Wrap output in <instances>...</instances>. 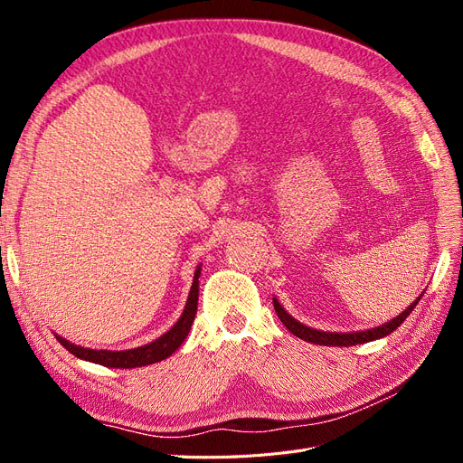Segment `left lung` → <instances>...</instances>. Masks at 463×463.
<instances>
[{
  "label": "left lung",
  "mask_w": 463,
  "mask_h": 463,
  "mask_svg": "<svg viewBox=\"0 0 463 463\" xmlns=\"http://www.w3.org/2000/svg\"><path fill=\"white\" fill-rule=\"evenodd\" d=\"M425 293V291H423ZM421 293V296H423ZM421 296H419L408 309L402 311L398 317H394L392 320H388L386 325H381L376 328H371V330H363V332H347V334H338V332H322V330H315V328H309L301 325L299 320L293 318L282 305L278 303V299L274 298V309L279 317V320L284 322V326L293 334L298 335V338L305 340V342H311V344H318V345H340V347H347V345H357V344H367V342H373V340H378V338H384V335L394 332L402 322L410 317V313L415 309V305L419 303V299H421Z\"/></svg>",
  "instance_id": "8db88e82"
}]
</instances>
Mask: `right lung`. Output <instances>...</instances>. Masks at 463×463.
Here are the masks:
<instances>
[{
	"label": "right lung",
	"mask_w": 463,
	"mask_h": 463,
	"mask_svg": "<svg viewBox=\"0 0 463 463\" xmlns=\"http://www.w3.org/2000/svg\"><path fill=\"white\" fill-rule=\"evenodd\" d=\"M199 276H201V266H197V270H194L193 286L189 291L185 309H184V313H181L179 320L164 335H160L158 340H154L146 345L135 347V349H125V352H109V349H90V347L75 345L71 342H67L65 338H61V335H55V338H58V342L67 349V352H71L75 357L90 361V363H98V365L111 367V369H135V367H145V365H152V363H158L165 357H170L187 338V334H189L191 325L194 320V315H197Z\"/></svg>",
	"instance_id": "obj_1"
}]
</instances>
